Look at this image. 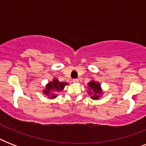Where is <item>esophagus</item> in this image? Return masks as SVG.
Returning <instances> with one entry per match:
<instances>
[{
  "label": "esophagus",
  "instance_id": "esophagus-1",
  "mask_svg": "<svg viewBox=\"0 0 146 146\" xmlns=\"http://www.w3.org/2000/svg\"><path fill=\"white\" fill-rule=\"evenodd\" d=\"M73 82H74V83H77V82H79V80H78V79H73Z\"/></svg>",
  "mask_w": 146,
  "mask_h": 146
}]
</instances>
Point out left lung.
<instances>
[{
  "label": "left lung",
  "mask_w": 146,
  "mask_h": 146,
  "mask_svg": "<svg viewBox=\"0 0 146 146\" xmlns=\"http://www.w3.org/2000/svg\"><path fill=\"white\" fill-rule=\"evenodd\" d=\"M89 86L90 88V90H92L94 92V96H92V98L93 99H98V98L99 97L98 94L101 93V88H100V84L98 82H96L94 81H91L90 82H89ZM92 92H89V94Z\"/></svg>",
  "instance_id": "8db88e82"
}]
</instances>
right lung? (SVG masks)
Here are the masks:
<instances>
[{
  "instance_id": "right-lung-1",
  "label": "right lung",
  "mask_w": 146,
  "mask_h": 146,
  "mask_svg": "<svg viewBox=\"0 0 146 146\" xmlns=\"http://www.w3.org/2000/svg\"><path fill=\"white\" fill-rule=\"evenodd\" d=\"M66 85H67L66 82H59L57 80H54L52 82H49L48 84L47 85L46 89L44 91V93L45 95H49L50 92L57 93L58 92L62 91ZM54 93L51 94V97H50V98H56V96H54Z\"/></svg>"
}]
</instances>
